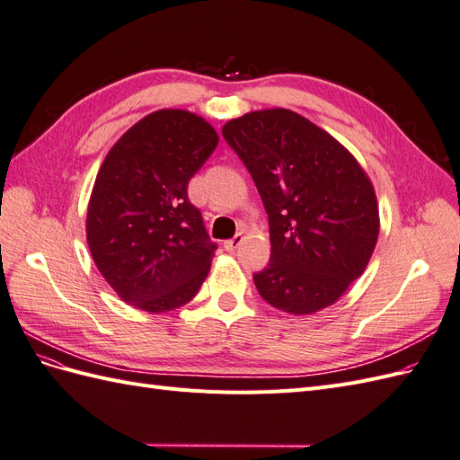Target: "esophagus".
<instances>
[{"label": "esophagus", "mask_w": 460, "mask_h": 460, "mask_svg": "<svg viewBox=\"0 0 460 460\" xmlns=\"http://www.w3.org/2000/svg\"><path fill=\"white\" fill-rule=\"evenodd\" d=\"M241 243H243V233H237V234H234L233 239H229V241L223 243V246H226V251L233 252V251H237V246H239Z\"/></svg>", "instance_id": "esophagus-1"}]
</instances>
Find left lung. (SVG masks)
<instances>
[{
	"mask_svg": "<svg viewBox=\"0 0 460 460\" xmlns=\"http://www.w3.org/2000/svg\"><path fill=\"white\" fill-rule=\"evenodd\" d=\"M223 137L249 169L270 223L261 297L289 314L331 307L367 268L379 204L358 159L323 128L288 109L233 118Z\"/></svg>",
	"mask_w": 460,
	"mask_h": 460,
	"instance_id": "1",
	"label": "left lung"
}]
</instances>
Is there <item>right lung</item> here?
Here are the masks:
<instances>
[{"mask_svg":"<svg viewBox=\"0 0 460 460\" xmlns=\"http://www.w3.org/2000/svg\"><path fill=\"white\" fill-rule=\"evenodd\" d=\"M217 141L202 116L163 109L141 118L104 157L87 208V244L124 303L167 313L202 288L217 246L188 199V181Z\"/></svg>","mask_w":460,"mask_h":460,"instance_id":"1","label":"right lung"}]
</instances>
